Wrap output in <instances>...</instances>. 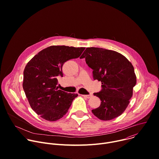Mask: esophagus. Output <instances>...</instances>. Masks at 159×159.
Returning a JSON list of instances; mask_svg holds the SVG:
<instances>
[{
  "label": "esophagus",
  "instance_id": "1",
  "mask_svg": "<svg viewBox=\"0 0 159 159\" xmlns=\"http://www.w3.org/2000/svg\"><path fill=\"white\" fill-rule=\"evenodd\" d=\"M83 97L87 98H90L92 97V94H90V95H82Z\"/></svg>",
  "mask_w": 159,
  "mask_h": 159
}]
</instances>
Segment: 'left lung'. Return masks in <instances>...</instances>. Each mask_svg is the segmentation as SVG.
Segmentation results:
<instances>
[{
	"mask_svg": "<svg viewBox=\"0 0 159 159\" xmlns=\"http://www.w3.org/2000/svg\"><path fill=\"white\" fill-rule=\"evenodd\" d=\"M85 58L94 80L102 82V89L93 95L100 98V106L92 110L102 120H111L125 111L133 95L137 77L130 61L120 53L102 48L87 47L80 57Z\"/></svg>",
	"mask_w": 159,
	"mask_h": 159,
	"instance_id": "left-lung-1",
	"label": "left lung"
}]
</instances>
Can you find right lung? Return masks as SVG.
<instances>
[{
	"instance_id": "obj_1",
	"label": "right lung",
	"mask_w": 159,
	"mask_h": 159,
	"mask_svg": "<svg viewBox=\"0 0 159 159\" xmlns=\"http://www.w3.org/2000/svg\"><path fill=\"white\" fill-rule=\"evenodd\" d=\"M85 47L52 45L36 54L24 70L23 89L31 108L40 117L56 121L64 117L78 94L67 93L57 87L63 77L62 66L78 58Z\"/></svg>"
}]
</instances>
